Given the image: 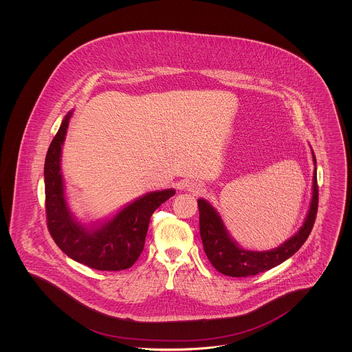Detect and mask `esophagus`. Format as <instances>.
<instances>
[{"label":"esophagus","instance_id":"obj_1","mask_svg":"<svg viewBox=\"0 0 352 352\" xmlns=\"http://www.w3.org/2000/svg\"><path fill=\"white\" fill-rule=\"evenodd\" d=\"M187 190L194 192V194H198L201 190V186L199 184H197V182H194V181H191V182L187 184Z\"/></svg>","mask_w":352,"mask_h":352}]
</instances>
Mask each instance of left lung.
Returning a JSON list of instances; mask_svg holds the SVG:
<instances>
[{
    "mask_svg": "<svg viewBox=\"0 0 352 352\" xmlns=\"http://www.w3.org/2000/svg\"><path fill=\"white\" fill-rule=\"evenodd\" d=\"M314 165L317 160L313 153ZM199 208V231L204 252L212 264V267L220 273L230 277H250L258 273L267 272L284 263L290 256L298 251L309 237L313 230L318 211V182L317 168L314 170L313 179V198L309 214L305 219L301 230L292 239L285 241L278 248L272 251H245L240 248L230 237L221 219L214 207L203 199L198 201Z\"/></svg>",
    "mask_w": 352,
    "mask_h": 352,
    "instance_id": "left-lung-1",
    "label": "left lung"
}]
</instances>
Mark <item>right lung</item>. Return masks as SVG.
<instances>
[{
	"label": "right lung",
	"instance_id": "right-lung-1",
	"mask_svg": "<svg viewBox=\"0 0 352 352\" xmlns=\"http://www.w3.org/2000/svg\"><path fill=\"white\" fill-rule=\"evenodd\" d=\"M69 118L71 113L65 118L51 141L45 161V206L49 232L68 257L89 268L112 272L131 268L144 250L153 212L175 191L168 188L151 192L126 206L101 227L87 231L68 211L60 173V151Z\"/></svg>",
	"mask_w": 352,
	"mask_h": 352
}]
</instances>
